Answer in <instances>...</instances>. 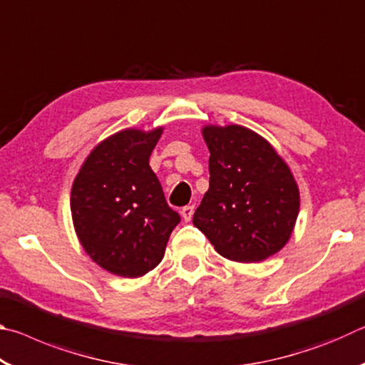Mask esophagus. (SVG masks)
I'll return each mask as SVG.
<instances>
[{"label": "esophagus", "instance_id": "1", "mask_svg": "<svg viewBox=\"0 0 365 365\" xmlns=\"http://www.w3.org/2000/svg\"><path fill=\"white\" fill-rule=\"evenodd\" d=\"M193 212H195V206H185V207H182V211H180L182 219L185 222H190L191 217H193Z\"/></svg>", "mask_w": 365, "mask_h": 365}]
</instances>
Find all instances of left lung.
I'll use <instances>...</instances> for the list:
<instances>
[{
  "mask_svg": "<svg viewBox=\"0 0 365 365\" xmlns=\"http://www.w3.org/2000/svg\"><path fill=\"white\" fill-rule=\"evenodd\" d=\"M209 156V190L193 215L214 250L252 264L285 246L299 214V188L292 169L262 135L248 127L201 128Z\"/></svg>",
  "mask_w": 365,
  "mask_h": 365,
  "instance_id": "1",
  "label": "left lung"
}]
</instances>
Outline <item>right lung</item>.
<instances>
[{
  "label": "right lung",
  "instance_id": "add662e5",
  "mask_svg": "<svg viewBox=\"0 0 365 365\" xmlns=\"http://www.w3.org/2000/svg\"><path fill=\"white\" fill-rule=\"evenodd\" d=\"M164 132L123 128L100 141L73 178L71 214L86 255L110 274L137 279L163 261L180 215L168 206L150 156Z\"/></svg>",
  "mask_w": 365,
  "mask_h": 365
}]
</instances>
